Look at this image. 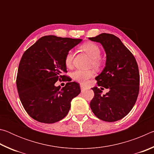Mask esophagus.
Wrapping results in <instances>:
<instances>
[{"label":"esophagus","instance_id":"34e87169","mask_svg":"<svg viewBox=\"0 0 154 154\" xmlns=\"http://www.w3.org/2000/svg\"><path fill=\"white\" fill-rule=\"evenodd\" d=\"M80 87H81V90H82V92H83V91L87 89V88L85 87L83 85H81Z\"/></svg>","mask_w":154,"mask_h":154}]
</instances>
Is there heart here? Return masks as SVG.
Segmentation results:
<instances>
[{
	"instance_id": "1",
	"label": "heart",
	"mask_w": 154,
	"mask_h": 154,
	"mask_svg": "<svg viewBox=\"0 0 154 154\" xmlns=\"http://www.w3.org/2000/svg\"><path fill=\"white\" fill-rule=\"evenodd\" d=\"M80 48L83 51H85L88 56L91 58L90 64L96 69H100L101 66V61L100 59L101 51L99 47L96 44L88 42L83 43L81 45ZM73 52L72 50H69L67 52L64 58V62L66 66L69 67L71 66L72 59H73ZM94 76V72L92 70L88 71H83V70H76L72 73V77L74 80L82 83V84H86L88 80Z\"/></svg>"
}]
</instances>
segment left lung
Returning a JSON list of instances; mask_svg holds the SVG:
<instances>
[{
	"instance_id": "1",
	"label": "left lung",
	"mask_w": 154,
	"mask_h": 154,
	"mask_svg": "<svg viewBox=\"0 0 154 154\" xmlns=\"http://www.w3.org/2000/svg\"><path fill=\"white\" fill-rule=\"evenodd\" d=\"M89 39L100 43L106 53L105 67L95 79L98 86L109 91L92 88L94 96L90 106L94 114L101 120L118 121L133 107L139 92L140 75L136 59L121 40L111 34L102 33Z\"/></svg>"
}]
</instances>
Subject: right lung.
Listing matches in <instances>:
<instances>
[{"mask_svg":"<svg viewBox=\"0 0 154 154\" xmlns=\"http://www.w3.org/2000/svg\"><path fill=\"white\" fill-rule=\"evenodd\" d=\"M80 38L49 35L40 38L26 51L18 67L16 85L26 111L35 120L53 124L69 113L72 99L81 92L75 82L64 88L55 83L66 77V54L78 45Z\"/></svg>","mask_w":154,"mask_h":154,"instance_id":"1","label":"right lung"}]
</instances>
